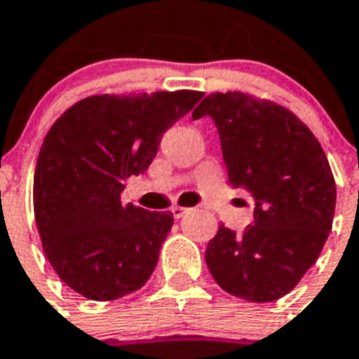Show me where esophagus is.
Wrapping results in <instances>:
<instances>
[{
    "label": "esophagus",
    "instance_id": "esophagus-1",
    "mask_svg": "<svg viewBox=\"0 0 359 359\" xmlns=\"http://www.w3.org/2000/svg\"><path fill=\"white\" fill-rule=\"evenodd\" d=\"M172 215H174V219H182L183 215L189 213V209L187 208H182V205H174V208L170 209Z\"/></svg>",
    "mask_w": 359,
    "mask_h": 359
}]
</instances>
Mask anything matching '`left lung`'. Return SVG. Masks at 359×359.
<instances>
[{"instance_id": "left-lung-1", "label": "left lung", "mask_w": 359, "mask_h": 359, "mask_svg": "<svg viewBox=\"0 0 359 359\" xmlns=\"http://www.w3.org/2000/svg\"><path fill=\"white\" fill-rule=\"evenodd\" d=\"M211 116L235 189L254 198L243 233L219 226L205 248L215 282L248 302L293 291L332 231L335 182L319 140L289 109L243 93H213L193 118Z\"/></svg>"}]
</instances>
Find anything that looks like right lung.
Returning a JSON list of instances; mask_svg holds the SVG:
<instances>
[{
    "mask_svg": "<svg viewBox=\"0 0 359 359\" xmlns=\"http://www.w3.org/2000/svg\"><path fill=\"white\" fill-rule=\"evenodd\" d=\"M202 96H90L51 126L34 168V220L46 257L76 293L105 302L148 282L174 217L122 203L120 194Z\"/></svg>",
    "mask_w": 359,
    "mask_h": 359,
    "instance_id": "right-lung-1",
    "label": "right lung"
}]
</instances>
